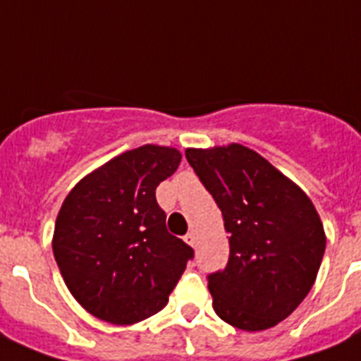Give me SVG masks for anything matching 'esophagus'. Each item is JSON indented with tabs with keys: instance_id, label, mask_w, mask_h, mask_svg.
Masks as SVG:
<instances>
[{
	"instance_id": "1",
	"label": "esophagus",
	"mask_w": 361,
	"mask_h": 361,
	"mask_svg": "<svg viewBox=\"0 0 361 361\" xmlns=\"http://www.w3.org/2000/svg\"><path fill=\"white\" fill-rule=\"evenodd\" d=\"M183 240H185V241H187V243H189V245H190V247H194V243H196V236H194V234H192V233H189V234H187V236H185V238H183Z\"/></svg>"
}]
</instances>
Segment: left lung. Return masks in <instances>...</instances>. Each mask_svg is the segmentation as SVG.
Returning a JSON list of instances; mask_svg holds the SVG:
<instances>
[{"label": "left lung", "instance_id": "1", "mask_svg": "<svg viewBox=\"0 0 361 361\" xmlns=\"http://www.w3.org/2000/svg\"><path fill=\"white\" fill-rule=\"evenodd\" d=\"M187 161L212 194L228 233L227 267L209 276L216 314L241 331L278 325L318 276L325 231L311 198L240 143L187 149Z\"/></svg>", "mask_w": 361, "mask_h": 361}]
</instances>
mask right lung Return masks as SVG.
Here are the masks:
<instances>
[{
    "label": "right lung",
    "mask_w": 361,
    "mask_h": 361,
    "mask_svg": "<svg viewBox=\"0 0 361 361\" xmlns=\"http://www.w3.org/2000/svg\"><path fill=\"white\" fill-rule=\"evenodd\" d=\"M180 161L174 147L127 150L81 178L59 209V272L76 302L106 324L133 325L161 311L192 258L156 202V187Z\"/></svg>",
    "instance_id": "obj_1"
}]
</instances>
